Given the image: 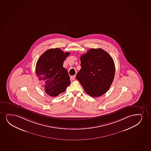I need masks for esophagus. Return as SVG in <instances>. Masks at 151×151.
I'll return each instance as SVG.
<instances>
[{"label":"esophagus","mask_w":151,"mask_h":151,"mask_svg":"<svg viewBox=\"0 0 151 151\" xmlns=\"http://www.w3.org/2000/svg\"><path fill=\"white\" fill-rule=\"evenodd\" d=\"M75 77H76V76L74 75V76H72L70 77V78L71 80H75Z\"/></svg>","instance_id":"1"}]
</instances>
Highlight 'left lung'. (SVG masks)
I'll return each mask as SVG.
<instances>
[{"label":"left lung","instance_id":"left-lung-1","mask_svg":"<svg viewBox=\"0 0 151 151\" xmlns=\"http://www.w3.org/2000/svg\"><path fill=\"white\" fill-rule=\"evenodd\" d=\"M80 59L81 68L76 78L90 96H101L108 91L113 81L115 72L113 59L100 48L89 50Z\"/></svg>","mask_w":151,"mask_h":151}]
</instances>
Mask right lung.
Returning <instances> with one entry per match:
<instances>
[{"label": "right lung", "mask_w": 151, "mask_h": 151, "mask_svg": "<svg viewBox=\"0 0 151 151\" xmlns=\"http://www.w3.org/2000/svg\"><path fill=\"white\" fill-rule=\"evenodd\" d=\"M59 48L47 50L40 56L36 65V74L45 93L55 97L63 93L70 83L68 70L63 67L69 55Z\"/></svg>", "instance_id": "add662e5"}]
</instances>
